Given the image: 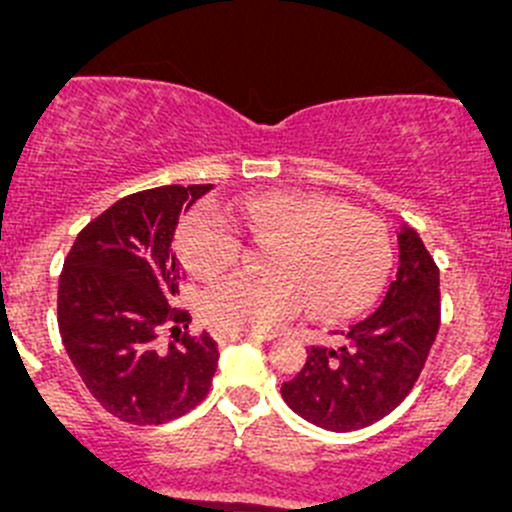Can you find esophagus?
Instances as JSON below:
<instances>
[{"mask_svg":"<svg viewBox=\"0 0 512 512\" xmlns=\"http://www.w3.org/2000/svg\"><path fill=\"white\" fill-rule=\"evenodd\" d=\"M216 341L221 346H229V343H239V341H268L266 336H256V333H229V331H216Z\"/></svg>","mask_w":512,"mask_h":512,"instance_id":"1","label":"esophagus"}]
</instances>
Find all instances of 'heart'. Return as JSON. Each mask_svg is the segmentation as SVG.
Returning <instances> with one entry per match:
<instances>
[{"instance_id":"heart-1","label":"heart","mask_w":512,"mask_h":512,"mask_svg":"<svg viewBox=\"0 0 512 512\" xmlns=\"http://www.w3.org/2000/svg\"><path fill=\"white\" fill-rule=\"evenodd\" d=\"M246 236L271 244L266 276L236 273L206 291L204 318L229 333H271L311 306L323 321L366 311L386 286L393 244L373 214L328 196L268 191L239 204L199 206L176 231L181 261L214 281L244 254Z\"/></svg>"}]
</instances>
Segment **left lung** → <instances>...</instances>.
I'll list each match as a JSON object with an SVG mask.
<instances>
[{"mask_svg":"<svg viewBox=\"0 0 512 512\" xmlns=\"http://www.w3.org/2000/svg\"><path fill=\"white\" fill-rule=\"evenodd\" d=\"M401 266L366 321L341 331L338 346H311L281 396L298 416L326 430L381 421L413 391L440 328V271L413 229L398 234Z\"/></svg>","mask_w":512,"mask_h":512,"instance_id":"obj_1","label":"left lung"}]
</instances>
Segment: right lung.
I'll return each instance as SVG.
<instances>
[{"instance_id": "1", "label": "right lung", "mask_w": 512, "mask_h": 512, "mask_svg": "<svg viewBox=\"0 0 512 512\" xmlns=\"http://www.w3.org/2000/svg\"><path fill=\"white\" fill-rule=\"evenodd\" d=\"M209 189L124 196L79 231L59 276L64 348L101 408L131 426L186 416L214 381L219 346L209 333H189L191 313L174 306L184 281L176 224ZM161 330L172 333L169 344L158 341Z\"/></svg>"}]
</instances>
